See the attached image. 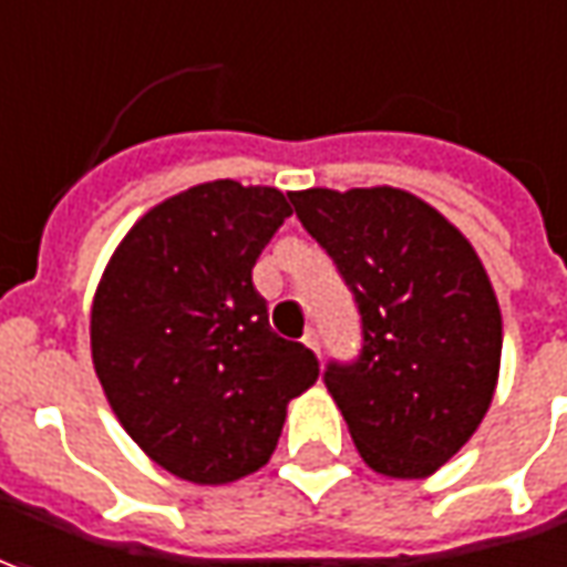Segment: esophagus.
Here are the masks:
<instances>
[{
  "mask_svg": "<svg viewBox=\"0 0 567 567\" xmlns=\"http://www.w3.org/2000/svg\"><path fill=\"white\" fill-rule=\"evenodd\" d=\"M302 342H306L308 349L315 351V354H321V339H318V330H306Z\"/></svg>",
  "mask_w": 567,
  "mask_h": 567,
  "instance_id": "34e87169",
  "label": "esophagus"
}]
</instances>
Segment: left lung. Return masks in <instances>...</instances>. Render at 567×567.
Wrapping results in <instances>:
<instances>
[{"label": "left lung", "mask_w": 567, "mask_h": 567, "mask_svg": "<svg viewBox=\"0 0 567 567\" xmlns=\"http://www.w3.org/2000/svg\"><path fill=\"white\" fill-rule=\"evenodd\" d=\"M296 216L354 292L364 346L323 385L370 470L425 478L475 435L497 389L503 321L472 244L398 187H308Z\"/></svg>", "instance_id": "8db88e82"}]
</instances>
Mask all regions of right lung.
Wrapping results in <instances>:
<instances>
[{
  "instance_id": "1",
  "label": "right lung",
  "mask_w": 567,
  "mask_h": 567,
  "mask_svg": "<svg viewBox=\"0 0 567 567\" xmlns=\"http://www.w3.org/2000/svg\"><path fill=\"white\" fill-rule=\"evenodd\" d=\"M292 209L277 187L218 178L144 213L92 302V364L116 420L157 466L228 485L275 454L318 358L280 339L252 265Z\"/></svg>"
}]
</instances>
